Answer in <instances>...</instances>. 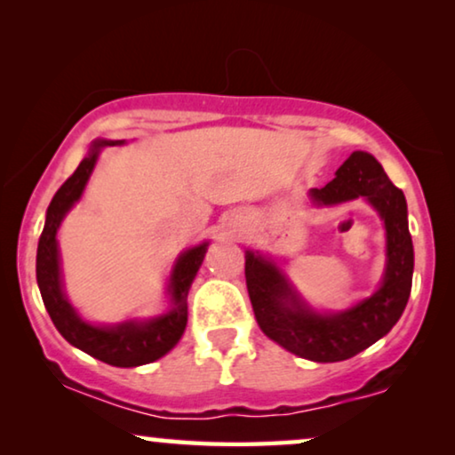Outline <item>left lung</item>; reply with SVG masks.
I'll use <instances>...</instances> for the list:
<instances>
[{
    "label": "left lung",
    "instance_id": "obj_1",
    "mask_svg": "<svg viewBox=\"0 0 455 455\" xmlns=\"http://www.w3.org/2000/svg\"><path fill=\"white\" fill-rule=\"evenodd\" d=\"M315 207H335L364 198L385 228V269L379 288L338 313L310 307L275 259L246 251V288L254 316L267 338L313 363H339L356 356L391 331L412 290L414 246L408 204L371 153L354 151L323 188L308 192Z\"/></svg>",
    "mask_w": 455,
    "mask_h": 455
}]
</instances>
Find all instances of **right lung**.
Returning a JSON list of instances; mask_svg holds the SVG:
<instances>
[{"instance_id": "1", "label": "right lung", "mask_w": 455, "mask_h": 455, "mask_svg": "<svg viewBox=\"0 0 455 455\" xmlns=\"http://www.w3.org/2000/svg\"><path fill=\"white\" fill-rule=\"evenodd\" d=\"M124 142L126 140H92L89 153L80 161L76 172L55 192L47 207L45 228H43L39 248H36V283H39L43 304L55 329L68 344L101 363L130 369V366L148 364L165 356L184 335L186 323H188V291L207 254L209 242H201L180 252L167 279V310L161 315L151 319H126L114 325H95L78 315L64 290L58 232L64 217L83 198L99 161V153L105 147L124 145Z\"/></svg>"}]
</instances>
